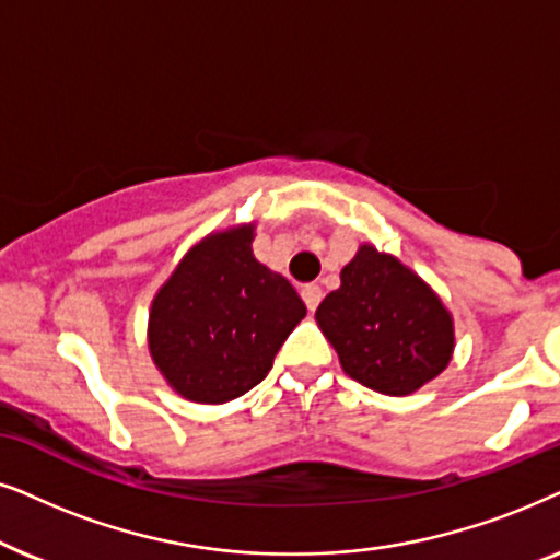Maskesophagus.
<instances>
[{
    "mask_svg": "<svg viewBox=\"0 0 560 560\" xmlns=\"http://www.w3.org/2000/svg\"><path fill=\"white\" fill-rule=\"evenodd\" d=\"M302 300H304V304H307V310H315L319 300H323V289H319L317 284H304Z\"/></svg>",
    "mask_w": 560,
    "mask_h": 560,
    "instance_id": "34e87169",
    "label": "esophagus"
}]
</instances>
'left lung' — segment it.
I'll list each match as a JSON object with an SVG mask.
<instances>
[{
    "label": "left lung",
    "mask_w": 560,
    "mask_h": 560,
    "mask_svg": "<svg viewBox=\"0 0 560 560\" xmlns=\"http://www.w3.org/2000/svg\"><path fill=\"white\" fill-rule=\"evenodd\" d=\"M317 323L340 366L369 389L405 397L435 378L453 353V319L438 294L394 256L363 245L319 302Z\"/></svg>",
    "instance_id": "8db88e82"
}]
</instances>
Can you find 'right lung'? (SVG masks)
Listing matches in <instances>:
<instances>
[{"label": "right lung", "instance_id": "1", "mask_svg": "<svg viewBox=\"0 0 560 560\" xmlns=\"http://www.w3.org/2000/svg\"><path fill=\"white\" fill-rule=\"evenodd\" d=\"M253 228L210 235L186 253L151 307L148 346L166 382L222 405L266 378L307 307L281 273L253 258Z\"/></svg>", "mask_w": 560, "mask_h": 560}]
</instances>
